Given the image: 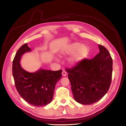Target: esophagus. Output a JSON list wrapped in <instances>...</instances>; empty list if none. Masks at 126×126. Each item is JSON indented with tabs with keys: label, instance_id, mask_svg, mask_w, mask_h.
I'll return each mask as SVG.
<instances>
[{
	"label": "esophagus",
	"instance_id": "1",
	"mask_svg": "<svg viewBox=\"0 0 126 126\" xmlns=\"http://www.w3.org/2000/svg\"><path fill=\"white\" fill-rule=\"evenodd\" d=\"M66 75H67V73H66V72L65 71H64V70H63L62 71V75L63 76H65Z\"/></svg>",
	"mask_w": 126,
	"mask_h": 126
}]
</instances>
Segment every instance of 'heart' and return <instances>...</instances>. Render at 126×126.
Wrapping results in <instances>:
<instances>
[{
	"instance_id": "b5f03b06",
	"label": "heart",
	"mask_w": 126,
	"mask_h": 126,
	"mask_svg": "<svg viewBox=\"0 0 126 126\" xmlns=\"http://www.w3.org/2000/svg\"><path fill=\"white\" fill-rule=\"evenodd\" d=\"M89 49L87 45H82L78 42H74L64 47L61 50V55H72L68 60L70 65H76L83 61L89 55Z\"/></svg>"
}]
</instances>
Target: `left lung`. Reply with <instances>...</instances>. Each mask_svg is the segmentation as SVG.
I'll return each mask as SVG.
<instances>
[{"instance_id":"1","label":"left lung","mask_w":126,"mask_h":126,"mask_svg":"<svg viewBox=\"0 0 126 126\" xmlns=\"http://www.w3.org/2000/svg\"><path fill=\"white\" fill-rule=\"evenodd\" d=\"M100 52L93 59L84 60L68 68L74 98L88 105L97 102L107 93L111 84L113 60L105 47L98 45Z\"/></svg>"}]
</instances>
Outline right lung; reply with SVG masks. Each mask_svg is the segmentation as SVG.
<instances>
[{
  "label": "right lung",
  "mask_w": 126,
  "mask_h": 126,
  "mask_svg": "<svg viewBox=\"0 0 126 126\" xmlns=\"http://www.w3.org/2000/svg\"><path fill=\"white\" fill-rule=\"evenodd\" d=\"M31 50L27 43L23 44L13 59L12 74L15 86L28 103L36 107L45 106L52 100L56 84L61 78L62 70L40 69L34 73L26 71L21 67L20 60L21 56Z\"/></svg>",
  "instance_id": "obj_1"
}]
</instances>
